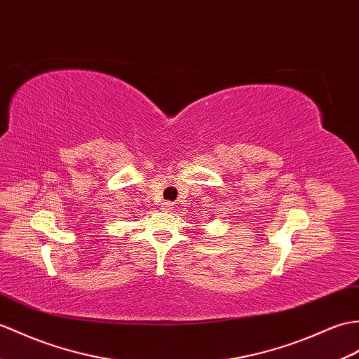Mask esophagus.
Wrapping results in <instances>:
<instances>
[{
  "label": "esophagus",
  "mask_w": 359,
  "mask_h": 359,
  "mask_svg": "<svg viewBox=\"0 0 359 359\" xmlns=\"http://www.w3.org/2000/svg\"><path fill=\"white\" fill-rule=\"evenodd\" d=\"M172 206H174V203H171V202H163V210L165 211L172 210Z\"/></svg>",
  "instance_id": "1"
}]
</instances>
